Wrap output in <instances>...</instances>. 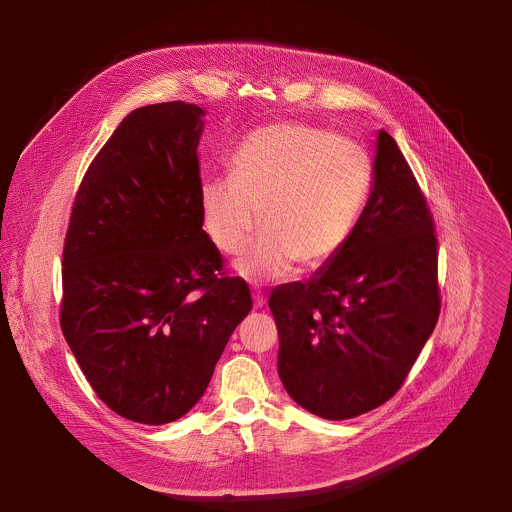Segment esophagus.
<instances>
[{"label": "esophagus", "mask_w": 512, "mask_h": 512, "mask_svg": "<svg viewBox=\"0 0 512 512\" xmlns=\"http://www.w3.org/2000/svg\"><path fill=\"white\" fill-rule=\"evenodd\" d=\"M253 306L259 310L265 306V296L261 294V291H253Z\"/></svg>", "instance_id": "obj_1"}]
</instances>
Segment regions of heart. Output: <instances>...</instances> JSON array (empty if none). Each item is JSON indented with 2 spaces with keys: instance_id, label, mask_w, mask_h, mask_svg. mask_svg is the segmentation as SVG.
Segmentation results:
<instances>
[{
  "instance_id": "heart-1",
  "label": "heart",
  "mask_w": 512,
  "mask_h": 512,
  "mask_svg": "<svg viewBox=\"0 0 512 512\" xmlns=\"http://www.w3.org/2000/svg\"><path fill=\"white\" fill-rule=\"evenodd\" d=\"M231 178L200 186L202 225L218 251L253 281L283 277L296 263L320 269L352 239L373 186L358 143L308 123H273L249 133L231 156Z\"/></svg>"
}]
</instances>
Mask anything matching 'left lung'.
Listing matches in <instances>:
<instances>
[{
  "mask_svg": "<svg viewBox=\"0 0 512 512\" xmlns=\"http://www.w3.org/2000/svg\"><path fill=\"white\" fill-rule=\"evenodd\" d=\"M279 379L300 407L350 419L389 401L440 316L437 239L421 188L379 131L373 188L342 253L269 296Z\"/></svg>",
  "mask_w": 512,
  "mask_h": 512,
  "instance_id": "1",
  "label": "left lung"
}]
</instances>
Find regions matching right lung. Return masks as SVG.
Listing matches in <instances>:
<instances>
[{"label":"right lung","instance_id":"right-lung-1","mask_svg":"<svg viewBox=\"0 0 512 512\" xmlns=\"http://www.w3.org/2000/svg\"><path fill=\"white\" fill-rule=\"evenodd\" d=\"M204 109L131 111L89 166L62 253V334L99 399L164 425L204 395L251 312L241 277L202 229L198 141Z\"/></svg>","mask_w":512,"mask_h":512}]
</instances>
